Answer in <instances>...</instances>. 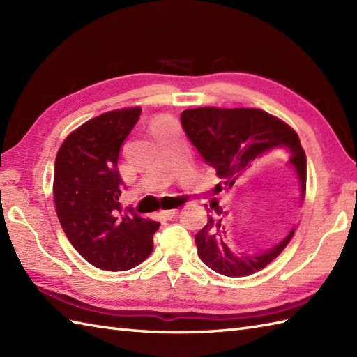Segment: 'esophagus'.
Here are the masks:
<instances>
[{"mask_svg": "<svg viewBox=\"0 0 357 357\" xmlns=\"http://www.w3.org/2000/svg\"><path fill=\"white\" fill-rule=\"evenodd\" d=\"M176 213H178L176 208H173V210H162V211H161L162 218H165V219H172V218L176 216Z\"/></svg>", "mask_w": 357, "mask_h": 357, "instance_id": "34e87169", "label": "esophagus"}]
</instances>
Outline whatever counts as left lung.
<instances>
[{"mask_svg": "<svg viewBox=\"0 0 357 357\" xmlns=\"http://www.w3.org/2000/svg\"><path fill=\"white\" fill-rule=\"evenodd\" d=\"M187 138L199 151L204 161L213 167L221 178L215 192L239 184L257 161L275 151L285 150L290 165L299 178L301 199L305 196L307 158L299 136L290 126L259 109L199 107L181 113ZM207 207V206H206ZM207 224L195 234L201 261L222 276L242 278L253 275L278 257L293 238L294 229L270 248L252 255L231 250L218 202L207 208Z\"/></svg>", "mask_w": 357, "mask_h": 357, "instance_id": "8db88e82", "label": "left lung"}]
</instances>
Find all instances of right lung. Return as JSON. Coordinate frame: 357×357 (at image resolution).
I'll use <instances>...</instances> for the list:
<instances>
[{
    "instance_id": "right-lung-1",
    "label": "right lung",
    "mask_w": 357,
    "mask_h": 357,
    "mask_svg": "<svg viewBox=\"0 0 357 357\" xmlns=\"http://www.w3.org/2000/svg\"><path fill=\"white\" fill-rule=\"evenodd\" d=\"M141 115L139 107L112 110L67 136L55 159L53 199L66 236L96 268L130 270L153 250L159 222L128 208L123 215L119 150Z\"/></svg>"
}]
</instances>
